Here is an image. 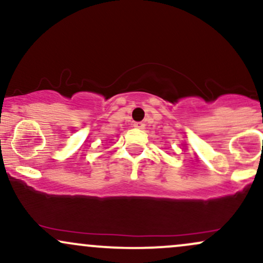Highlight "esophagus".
Segmentation results:
<instances>
[{"mask_svg":"<svg viewBox=\"0 0 263 263\" xmlns=\"http://www.w3.org/2000/svg\"><path fill=\"white\" fill-rule=\"evenodd\" d=\"M144 126H146V125H144L143 122H135L134 123V127L135 128H138V129H143Z\"/></svg>","mask_w":263,"mask_h":263,"instance_id":"esophagus-1","label":"esophagus"}]
</instances>
